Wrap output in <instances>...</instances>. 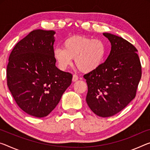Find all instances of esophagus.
<instances>
[{"label": "esophagus", "mask_w": 150, "mask_h": 150, "mask_svg": "<svg viewBox=\"0 0 150 150\" xmlns=\"http://www.w3.org/2000/svg\"><path fill=\"white\" fill-rule=\"evenodd\" d=\"M78 79H79V77H78V76H77V75L74 74V75H73V79H72V80H73V82L77 81L78 80Z\"/></svg>", "instance_id": "1"}]
</instances>
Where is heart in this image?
I'll return each instance as SVG.
<instances>
[{
  "instance_id": "1",
  "label": "heart",
  "mask_w": 150,
  "mask_h": 150,
  "mask_svg": "<svg viewBox=\"0 0 150 150\" xmlns=\"http://www.w3.org/2000/svg\"><path fill=\"white\" fill-rule=\"evenodd\" d=\"M106 46L100 39L85 36H72L63 42V49L55 48L53 57L61 70H65L73 59L79 69L90 73L100 67L105 59Z\"/></svg>"
}]
</instances>
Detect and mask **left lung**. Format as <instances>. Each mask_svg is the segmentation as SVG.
<instances>
[{"label":"left lung","instance_id":"1","mask_svg":"<svg viewBox=\"0 0 150 150\" xmlns=\"http://www.w3.org/2000/svg\"><path fill=\"white\" fill-rule=\"evenodd\" d=\"M111 45L108 59L97 70L84 75L86 102L97 115L108 117L124 109L136 96L142 77L137 49L122 37L105 33Z\"/></svg>","mask_w":150,"mask_h":150}]
</instances>
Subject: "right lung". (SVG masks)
I'll use <instances>...</instances> for the list:
<instances>
[{
	"label": "right lung",
	"mask_w": 150,
	"mask_h": 150,
	"mask_svg": "<svg viewBox=\"0 0 150 150\" xmlns=\"http://www.w3.org/2000/svg\"><path fill=\"white\" fill-rule=\"evenodd\" d=\"M54 34L53 30H33L9 56L7 85L18 107L34 117L48 115L72 81V74L55 66Z\"/></svg>",
	"instance_id": "right-lung-1"
}]
</instances>
